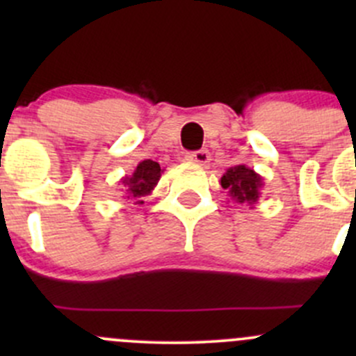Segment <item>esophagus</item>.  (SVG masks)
<instances>
[{
  "label": "esophagus",
  "mask_w": 356,
  "mask_h": 356,
  "mask_svg": "<svg viewBox=\"0 0 356 356\" xmlns=\"http://www.w3.org/2000/svg\"><path fill=\"white\" fill-rule=\"evenodd\" d=\"M186 160H188L189 163H195V165H200V167H203V165H207L208 161H210V153H208L207 149L186 153Z\"/></svg>",
  "instance_id": "esophagus-1"
}]
</instances>
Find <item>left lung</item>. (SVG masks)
I'll return each mask as SVG.
<instances>
[{
  "label": "left lung",
  "instance_id": "8db88e82",
  "mask_svg": "<svg viewBox=\"0 0 356 356\" xmlns=\"http://www.w3.org/2000/svg\"><path fill=\"white\" fill-rule=\"evenodd\" d=\"M220 186L227 189L232 201L239 204L246 203L250 204V208H253L260 200L264 177L246 165H236L225 170V174L220 177Z\"/></svg>",
  "mask_w": 356,
  "mask_h": 356
}]
</instances>
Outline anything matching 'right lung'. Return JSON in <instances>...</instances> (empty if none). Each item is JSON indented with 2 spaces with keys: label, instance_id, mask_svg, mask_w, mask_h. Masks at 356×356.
I'll return each mask as SVG.
<instances>
[{
  "label": "right lung",
  "instance_id": "obj_1",
  "mask_svg": "<svg viewBox=\"0 0 356 356\" xmlns=\"http://www.w3.org/2000/svg\"><path fill=\"white\" fill-rule=\"evenodd\" d=\"M161 168L156 161L153 160H143L139 161L138 167L134 168L132 175H125L120 179L122 186L125 189V196L127 200H136V203H145L143 198L152 195L161 177Z\"/></svg>",
  "mask_w": 356,
  "mask_h": 356
}]
</instances>
